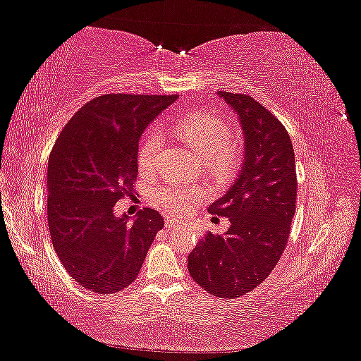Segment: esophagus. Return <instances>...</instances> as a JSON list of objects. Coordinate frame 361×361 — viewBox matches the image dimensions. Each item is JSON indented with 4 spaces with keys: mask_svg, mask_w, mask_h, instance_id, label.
<instances>
[{
    "mask_svg": "<svg viewBox=\"0 0 361 361\" xmlns=\"http://www.w3.org/2000/svg\"><path fill=\"white\" fill-rule=\"evenodd\" d=\"M183 223L178 221V219H172V218H166V226L167 229H173V228H180Z\"/></svg>",
    "mask_w": 361,
    "mask_h": 361,
    "instance_id": "34e87169",
    "label": "esophagus"
}]
</instances>
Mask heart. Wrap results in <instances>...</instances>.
<instances>
[{
	"instance_id": "b5f03b06",
	"label": "heart",
	"mask_w": 361,
	"mask_h": 361,
	"mask_svg": "<svg viewBox=\"0 0 361 361\" xmlns=\"http://www.w3.org/2000/svg\"><path fill=\"white\" fill-rule=\"evenodd\" d=\"M176 132L189 148L207 159V164L218 173H231L239 167L242 146L231 133L228 122L204 113H191L175 126ZM164 140L157 130L145 135L138 149V167L143 173L156 170L162 152ZM205 191L189 183H164L151 191L152 204L173 215H181L197 204Z\"/></svg>"
}]
</instances>
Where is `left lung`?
Instances as JSON below:
<instances>
[{
    "label": "left lung",
    "mask_w": 361,
    "mask_h": 361,
    "mask_svg": "<svg viewBox=\"0 0 361 361\" xmlns=\"http://www.w3.org/2000/svg\"><path fill=\"white\" fill-rule=\"evenodd\" d=\"M239 116L245 159L239 178L209 207L229 218L226 234L207 231L188 256L194 282L210 295L235 299L274 271L288 243L296 212V164L288 132L253 97L218 92Z\"/></svg>",
    "instance_id": "1"
}]
</instances>
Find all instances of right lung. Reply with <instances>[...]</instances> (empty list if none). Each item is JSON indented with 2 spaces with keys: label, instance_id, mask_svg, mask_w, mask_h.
Masks as SVG:
<instances>
[{
  "label": "right lung",
  "instance_id": "add662e5",
  "mask_svg": "<svg viewBox=\"0 0 361 361\" xmlns=\"http://www.w3.org/2000/svg\"><path fill=\"white\" fill-rule=\"evenodd\" d=\"M176 99L95 97L79 108L54 145L47 166L49 232L65 271L85 290L111 295L132 285L164 228L157 210H140L133 223L113 210L133 194L143 130Z\"/></svg>",
  "mask_w": 361,
  "mask_h": 361
}]
</instances>
